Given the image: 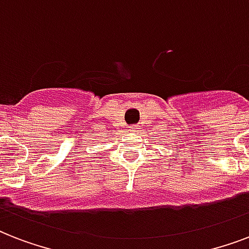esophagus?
<instances>
[{
	"instance_id": "34e87169",
	"label": "esophagus",
	"mask_w": 249,
	"mask_h": 249,
	"mask_svg": "<svg viewBox=\"0 0 249 249\" xmlns=\"http://www.w3.org/2000/svg\"><path fill=\"white\" fill-rule=\"evenodd\" d=\"M129 130H130V132H133V133H136V132H138V130H140V126H138V125H132V126L129 128Z\"/></svg>"
}]
</instances>
